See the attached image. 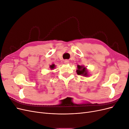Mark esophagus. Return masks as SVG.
<instances>
[{
	"instance_id": "esophagus-1",
	"label": "esophagus",
	"mask_w": 129,
	"mask_h": 129,
	"mask_svg": "<svg viewBox=\"0 0 129 129\" xmlns=\"http://www.w3.org/2000/svg\"><path fill=\"white\" fill-rule=\"evenodd\" d=\"M64 62L65 63H68L69 62V61L68 60H65L64 61Z\"/></svg>"
}]
</instances>
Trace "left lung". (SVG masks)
I'll use <instances>...</instances> for the list:
<instances>
[{
    "label": "left lung",
    "mask_w": 129,
    "mask_h": 129,
    "mask_svg": "<svg viewBox=\"0 0 129 129\" xmlns=\"http://www.w3.org/2000/svg\"><path fill=\"white\" fill-rule=\"evenodd\" d=\"M77 74L79 75H83V76H88V71L87 68L83 66L77 65V70L76 71Z\"/></svg>",
    "instance_id": "left-lung-1"
}]
</instances>
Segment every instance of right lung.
Here are the masks:
<instances>
[{
    "instance_id": "1",
    "label": "right lung",
    "mask_w": 129,
    "mask_h": 129,
    "mask_svg": "<svg viewBox=\"0 0 129 129\" xmlns=\"http://www.w3.org/2000/svg\"><path fill=\"white\" fill-rule=\"evenodd\" d=\"M55 64H54L50 66V68L51 70H53L54 68H55Z\"/></svg>"
}]
</instances>
